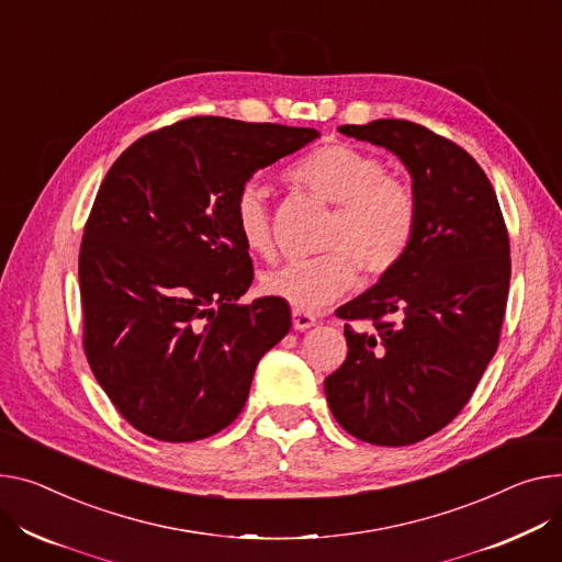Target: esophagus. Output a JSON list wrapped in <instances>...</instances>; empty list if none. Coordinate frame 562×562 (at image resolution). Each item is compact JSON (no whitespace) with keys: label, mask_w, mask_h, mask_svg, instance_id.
I'll return each mask as SVG.
<instances>
[{"label":"esophagus","mask_w":562,"mask_h":562,"mask_svg":"<svg viewBox=\"0 0 562 562\" xmlns=\"http://www.w3.org/2000/svg\"><path fill=\"white\" fill-rule=\"evenodd\" d=\"M314 325H316V316H314V314L293 310V329L305 331V329H310V327H314Z\"/></svg>","instance_id":"34e87169"}]
</instances>
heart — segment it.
I'll use <instances>...</instances> for the list:
<instances>
[{
    "label": "heart",
    "instance_id": "b5f03b06",
    "mask_svg": "<svg viewBox=\"0 0 562 562\" xmlns=\"http://www.w3.org/2000/svg\"><path fill=\"white\" fill-rule=\"evenodd\" d=\"M286 180L336 205L323 255L293 259L261 278V289L297 312H316L357 282V267L380 278L397 267L418 226V199L406 180L389 173L378 156L346 142L323 144L286 171ZM235 228L255 255L273 250L265 187L246 182L233 205Z\"/></svg>",
    "mask_w": 562,
    "mask_h": 562
}]
</instances>
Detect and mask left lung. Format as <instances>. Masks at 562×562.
<instances>
[{
  "instance_id": "8db88e82",
  "label": "left lung",
  "mask_w": 562,
  "mask_h": 562,
  "mask_svg": "<svg viewBox=\"0 0 562 562\" xmlns=\"http://www.w3.org/2000/svg\"><path fill=\"white\" fill-rule=\"evenodd\" d=\"M389 148L411 173L418 226L406 255L355 301L348 357L325 380L336 418L359 440L402 447L452 423L497 352L510 246L493 184L454 142L404 120L339 126Z\"/></svg>"
}]
</instances>
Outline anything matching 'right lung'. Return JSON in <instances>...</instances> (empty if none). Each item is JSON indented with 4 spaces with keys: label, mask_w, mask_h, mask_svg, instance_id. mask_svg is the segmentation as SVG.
I'll return each mask as SVG.
<instances>
[{
    "label": "right lung",
    "mask_w": 562,
    "mask_h": 562,
    "mask_svg": "<svg viewBox=\"0 0 562 562\" xmlns=\"http://www.w3.org/2000/svg\"><path fill=\"white\" fill-rule=\"evenodd\" d=\"M316 128L192 117L131 144L86 223L83 348L142 434L192 442L226 429L259 359L291 329L284 301H237L252 261L233 218L241 187Z\"/></svg>",
    "instance_id": "1"
}]
</instances>
